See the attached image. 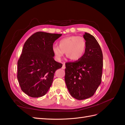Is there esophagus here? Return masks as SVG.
<instances>
[{
  "mask_svg": "<svg viewBox=\"0 0 125 125\" xmlns=\"http://www.w3.org/2000/svg\"><path fill=\"white\" fill-rule=\"evenodd\" d=\"M62 68L63 69H65V63H64L63 64Z\"/></svg>",
  "mask_w": 125,
  "mask_h": 125,
  "instance_id": "1",
  "label": "esophagus"
}]
</instances>
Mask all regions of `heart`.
Listing matches in <instances>:
<instances>
[{
    "instance_id": "heart-1",
    "label": "heart",
    "mask_w": 125,
    "mask_h": 125,
    "mask_svg": "<svg viewBox=\"0 0 125 125\" xmlns=\"http://www.w3.org/2000/svg\"><path fill=\"white\" fill-rule=\"evenodd\" d=\"M86 48V40L83 37L71 36L61 39L59 46H54L52 50L58 60H61L65 53L70 59L77 61L83 57Z\"/></svg>"
}]
</instances>
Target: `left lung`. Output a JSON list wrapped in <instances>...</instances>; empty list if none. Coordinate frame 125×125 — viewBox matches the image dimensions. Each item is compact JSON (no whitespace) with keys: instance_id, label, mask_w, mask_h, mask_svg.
<instances>
[{"instance_id":"obj_1","label":"left lung","mask_w":125,"mask_h":125,"mask_svg":"<svg viewBox=\"0 0 125 125\" xmlns=\"http://www.w3.org/2000/svg\"><path fill=\"white\" fill-rule=\"evenodd\" d=\"M86 48L83 57L74 62L65 63V82L70 94L78 100L94 94L101 83L103 54L99 43L91 34L85 32Z\"/></svg>"}]
</instances>
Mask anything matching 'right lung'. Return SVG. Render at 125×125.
<instances>
[{"label": "right lung", "instance_id": "add662e5", "mask_svg": "<svg viewBox=\"0 0 125 125\" xmlns=\"http://www.w3.org/2000/svg\"><path fill=\"white\" fill-rule=\"evenodd\" d=\"M61 34L37 32L27 39L17 62V79L22 91L32 97L45 95L62 64L54 60L53 43Z\"/></svg>", "mask_w": 125, "mask_h": 125}]
</instances>
